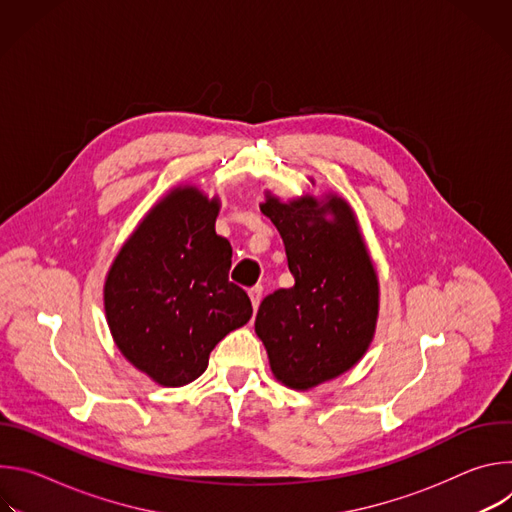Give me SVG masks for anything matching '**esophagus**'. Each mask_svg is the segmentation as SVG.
<instances>
[{
	"label": "esophagus",
	"mask_w": 512,
	"mask_h": 512,
	"mask_svg": "<svg viewBox=\"0 0 512 512\" xmlns=\"http://www.w3.org/2000/svg\"><path fill=\"white\" fill-rule=\"evenodd\" d=\"M249 298H251L253 308L257 310V308H259V304H261V298H263V287H261V285L251 287V289H249Z\"/></svg>",
	"instance_id": "esophagus-1"
}]
</instances>
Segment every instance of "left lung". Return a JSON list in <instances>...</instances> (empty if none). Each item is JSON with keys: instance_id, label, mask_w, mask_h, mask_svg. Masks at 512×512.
Here are the masks:
<instances>
[{"instance_id": "left-lung-1", "label": "left lung", "mask_w": 512, "mask_h": 512, "mask_svg": "<svg viewBox=\"0 0 512 512\" xmlns=\"http://www.w3.org/2000/svg\"><path fill=\"white\" fill-rule=\"evenodd\" d=\"M259 206L283 239L296 283L261 302L255 332L273 377L310 391L350 371L369 350L379 318V275L342 196L306 194L283 202L267 190Z\"/></svg>"}]
</instances>
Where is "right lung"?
<instances>
[{
  "mask_svg": "<svg viewBox=\"0 0 512 512\" xmlns=\"http://www.w3.org/2000/svg\"><path fill=\"white\" fill-rule=\"evenodd\" d=\"M221 198L192 184L172 188L113 259L103 287L119 352L162 387H184L212 348L251 320L245 291L229 281L231 243L216 235Z\"/></svg>",
  "mask_w": 512,
  "mask_h": 512,
  "instance_id": "1",
  "label": "right lung"
}]
</instances>
